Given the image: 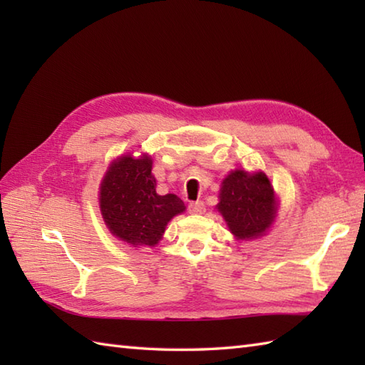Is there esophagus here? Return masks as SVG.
<instances>
[{
    "mask_svg": "<svg viewBox=\"0 0 365 365\" xmlns=\"http://www.w3.org/2000/svg\"><path fill=\"white\" fill-rule=\"evenodd\" d=\"M190 208V213H195V215H200L205 212V204L202 202V200H196V202H191L188 205Z\"/></svg>",
    "mask_w": 365,
    "mask_h": 365,
    "instance_id": "obj_1",
    "label": "esophagus"
}]
</instances>
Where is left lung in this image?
Returning <instances> with one entry per match:
<instances>
[{"mask_svg":"<svg viewBox=\"0 0 365 365\" xmlns=\"http://www.w3.org/2000/svg\"><path fill=\"white\" fill-rule=\"evenodd\" d=\"M216 207L237 238H257L274 220V191L263 173L237 169L224 178Z\"/></svg>","mask_w":365,"mask_h":365,"instance_id":"1","label":"left lung"}]
</instances>
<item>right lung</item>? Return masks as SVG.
<instances>
[{"instance_id":"1","label":"right lung","mask_w":365,"mask_h":365,"mask_svg":"<svg viewBox=\"0 0 365 365\" xmlns=\"http://www.w3.org/2000/svg\"><path fill=\"white\" fill-rule=\"evenodd\" d=\"M155 187L149 157L125 155L113 163L100 187V208L113 235L135 246L160 242L166 224L185 204L175 195H157Z\"/></svg>"}]
</instances>
